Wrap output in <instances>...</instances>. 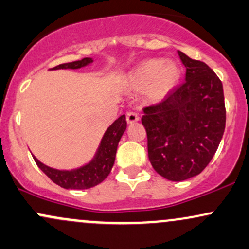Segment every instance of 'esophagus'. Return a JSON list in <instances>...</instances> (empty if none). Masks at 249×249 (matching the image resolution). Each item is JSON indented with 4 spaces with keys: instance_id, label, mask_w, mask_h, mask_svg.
<instances>
[{
    "instance_id": "34e87169",
    "label": "esophagus",
    "mask_w": 249,
    "mask_h": 249,
    "mask_svg": "<svg viewBox=\"0 0 249 249\" xmlns=\"http://www.w3.org/2000/svg\"><path fill=\"white\" fill-rule=\"evenodd\" d=\"M140 120V116L139 114L135 113V112H129L127 114V122L129 124H135V122H137Z\"/></svg>"
}]
</instances>
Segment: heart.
<instances>
[{
	"label": "heart",
	"instance_id": "heart-1",
	"mask_svg": "<svg viewBox=\"0 0 249 249\" xmlns=\"http://www.w3.org/2000/svg\"><path fill=\"white\" fill-rule=\"evenodd\" d=\"M182 71L176 61L164 58H149L125 75L124 83L136 92L147 89L149 100L159 102L164 100L176 89Z\"/></svg>",
	"mask_w": 249,
	"mask_h": 249
}]
</instances>
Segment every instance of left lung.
<instances>
[{
  "label": "left lung",
  "mask_w": 249,
  "mask_h": 249,
  "mask_svg": "<svg viewBox=\"0 0 249 249\" xmlns=\"http://www.w3.org/2000/svg\"><path fill=\"white\" fill-rule=\"evenodd\" d=\"M186 67L185 83L162 102L143 109L148 156L157 174L172 180L199 175L223 139L226 109L223 84L199 60L178 51Z\"/></svg>",
  "instance_id": "8db88e82"
}]
</instances>
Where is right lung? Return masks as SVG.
I'll use <instances>...</instances> for the list:
<instances>
[{
	"instance_id": "add662e5",
	"label": "right lung",
	"mask_w": 249,
	"mask_h": 249,
	"mask_svg": "<svg viewBox=\"0 0 249 249\" xmlns=\"http://www.w3.org/2000/svg\"><path fill=\"white\" fill-rule=\"evenodd\" d=\"M92 63V58H84V59L72 61V63L60 64V65L55 66L51 70H77L80 69V67L89 65ZM125 128H127L125 116L121 115L105 131L100 144H99L98 150H96L92 160L87 163V164L80 166V168L72 169V170H58V169L50 168V166L43 164L34 155H32V157H34L38 168L52 182L61 186V188L74 190L90 189L93 186L100 184L109 175V172L114 165V162H115L116 149H118L120 139L124 135Z\"/></svg>"
}]
</instances>
